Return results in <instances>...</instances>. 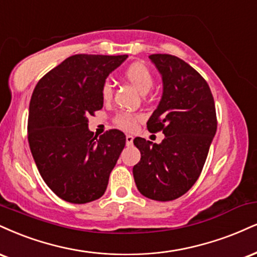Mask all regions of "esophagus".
Here are the masks:
<instances>
[{
  "instance_id": "34e87169",
  "label": "esophagus",
  "mask_w": 257,
  "mask_h": 257,
  "mask_svg": "<svg viewBox=\"0 0 257 257\" xmlns=\"http://www.w3.org/2000/svg\"><path fill=\"white\" fill-rule=\"evenodd\" d=\"M133 140H134V138H133L132 135H126V137H125V144H126V146H132V145H133Z\"/></svg>"
}]
</instances>
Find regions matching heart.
I'll list each match as a JSON object with an SVG mask.
<instances>
[{"label": "heart", "instance_id": "obj_1", "mask_svg": "<svg viewBox=\"0 0 257 257\" xmlns=\"http://www.w3.org/2000/svg\"><path fill=\"white\" fill-rule=\"evenodd\" d=\"M123 75H124L125 80H128L132 85H134L144 94L147 93L154 85V78L152 72H151L150 68L146 64L141 63V62H135V63H132L131 66L126 67ZM100 93L101 98L105 101H109L112 98L113 87L110 80H105L103 82L100 88ZM141 118L142 116L138 115V113L122 112L115 116L113 122L119 128L125 129V131H133L137 126L139 120H141Z\"/></svg>", "mask_w": 257, "mask_h": 257}]
</instances>
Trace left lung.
<instances>
[{
	"label": "left lung",
	"instance_id": "obj_1",
	"mask_svg": "<svg viewBox=\"0 0 257 257\" xmlns=\"http://www.w3.org/2000/svg\"><path fill=\"white\" fill-rule=\"evenodd\" d=\"M151 61L163 76V97L147 122L151 133L163 132L162 144L134 139L141 159L133 168L144 196L172 201L197 181L217 132V113L208 83L181 58L153 54Z\"/></svg>",
	"mask_w": 257,
	"mask_h": 257
}]
</instances>
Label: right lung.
I'll return each mask as SVG.
<instances>
[{
	"mask_svg": "<svg viewBox=\"0 0 257 257\" xmlns=\"http://www.w3.org/2000/svg\"><path fill=\"white\" fill-rule=\"evenodd\" d=\"M126 57L74 55L46 73L31 97V152L48 187L67 202L103 196L125 146V135L117 129L93 137L87 117L103 107L101 85Z\"/></svg>",
	"mask_w": 257,
	"mask_h": 257,
	"instance_id": "obj_1",
	"label": "right lung"
}]
</instances>
